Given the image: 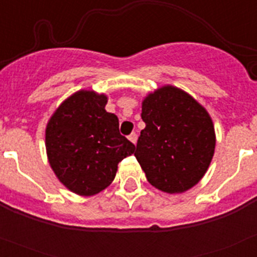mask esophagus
I'll return each instance as SVG.
<instances>
[{"label":"esophagus","mask_w":257,"mask_h":257,"mask_svg":"<svg viewBox=\"0 0 257 257\" xmlns=\"http://www.w3.org/2000/svg\"><path fill=\"white\" fill-rule=\"evenodd\" d=\"M128 140H130V142L133 143V144H136V140H138V136H136V134L135 133L131 134V135L128 136Z\"/></svg>","instance_id":"esophagus-1"}]
</instances>
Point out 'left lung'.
Listing matches in <instances>:
<instances>
[{
    "instance_id": "left-lung-1",
    "label": "left lung",
    "mask_w": 257,
    "mask_h": 257,
    "mask_svg": "<svg viewBox=\"0 0 257 257\" xmlns=\"http://www.w3.org/2000/svg\"><path fill=\"white\" fill-rule=\"evenodd\" d=\"M145 128L135 157L149 183L169 194L201 181L212 161L216 135L203 105L179 87L165 85L143 99Z\"/></svg>"
}]
</instances>
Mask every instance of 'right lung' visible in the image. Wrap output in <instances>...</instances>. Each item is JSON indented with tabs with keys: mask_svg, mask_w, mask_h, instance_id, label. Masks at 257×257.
Wrapping results in <instances>:
<instances>
[{
	"mask_svg": "<svg viewBox=\"0 0 257 257\" xmlns=\"http://www.w3.org/2000/svg\"><path fill=\"white\" fill-rule=\"evenodd\" d=\"M108 96L79 90L52 113L45 130L50 167L58 180L78 196L91 197L114 180L118 163L135 145L118 130V118L105 110Z\"/></svg>",
	"mask_w": 257,
	"mask_h": 257,
	"instance_id": "1",
	"label": "right lung"
}]
</instances>
